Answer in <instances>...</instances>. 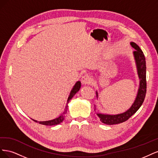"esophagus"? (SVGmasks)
<instances>
[{"mask_svg":"<svg viewBox=\"0 0 158 158\" xmlns=\"http://www.w3.org/2000/svg\"><path fill=\"white\" fill-rule=\"evenodd\" d=\"M82 83L84 85H88L90 84L91 82H92V80H91V78L88 75H84L82 77Z\"/></svg>","mask_w":158,"mask_h":158,"instance_id":"34e87169","label":"esophagus"}]
</instances>
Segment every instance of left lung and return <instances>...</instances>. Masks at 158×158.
Listing matches in <instances>:
<instances>
[{
    "instance_id": "8db88e82",
    "label": "left lung",
    "mask_w": 158,
    "mask_h": 158,
    "mask_svg": "<svg viewBox=\"0 0 158 158\" xmlns=\"http://www.w3.org/2000/svg\"><path fill=\"white\" fill-rule=\"evenodd\" d=\"M131 45L133 48H135L136 51H134V56H135L138 74L139 76L140 81V87L138 89V92L136 98L135 102L132 104L131 107L126 112L114 114V115H109V114H103L101 113L97 114L100 121L106 125H115V124L121 123L127 121L128 119L132 116L139 108L141 107L143 102L144 101L146 94V58L143 53L142 51L138 45L135 43L131 42ZM97 96L98 93L96 92Z\"/></svg>"
}]
</instances>
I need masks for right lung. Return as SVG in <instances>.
<instances>
[{
    "label": "right lung",
    "mask_w": 158,
    "mask_h": 158,
    "mask_svg": "<svg viewBox=\"0 0 158 158\" xmlns=\"http://www.w3.org/2000/svg\"><path fill=\"white\" fill-rule=\"evenodd\" d=\"M81 87V83L80 81H78V82H76L74 85V86L73 87V89L71 90V92L70 94V95L69 97L68 98V100H67V103H66V107H65V109L64 112L63 113V114H61V115L60 117H59L58 118H55L53 119V120H51V121H40L39 122L40 124H41V125H49V126H52V125H58V124H60L61 122H63V121L64 120V118L65 117V115L66 114V112H67V109H68V103L69 102H70V100L73 98V97L74 96V95L77 93L80 88ZM32 120L33 121L35 122H37V121H35L33 120V119H32Z\"/></svg>",
    "instance_id": "add662e5"
}]
</instances>
